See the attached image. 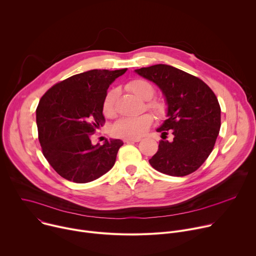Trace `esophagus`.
I'll return each instance as SVG.
<instances>
[{
	"mask_svg": "<svg viewBox=\"0 0 256 256\" xmlns=\"http://www.w3.org/2000/svg\"><path fill=\"white\" fill-rule=\"evenodd\" d=\"M140 140V138H124V142H138Z\"/></svg>",
	"mask_w": 256,
	"mask_h": 256,
	"instance_id": "1",
	"label": "esophagus"
}]
</instances>
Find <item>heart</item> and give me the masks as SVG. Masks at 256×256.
I'll use <instances>...</instances> for the list:
<instances>
[{"label": "heart", "mask_w": 256, "mask_h": 256, "mask_svg": "<svg viewBox=\"0 0 256 256\" xmlns=\"http://www.w3.org/2000/svg\"><path fill=\"white\" fill-rule=\"evenodd\" d=\"M128 89L142 100H147L146 106L153 112L158 118L166 114V104L158 99H151L155 94L154 86L144 79H134L126 85ZM118 96L116 89H109L102 102L103 114L108 118L116 116V99ZM153 122V116L150 114H144L138 116H126L118 120L112 126V132L116 138H136L142 136Z\"/></svg>", "instance_id": "obj_1"}]
</instances>
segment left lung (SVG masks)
I'll return each instance as SVG.
<instances>
[{
  "mask_svg": "<svg viewBox=\"0 0 256 256\" xmlns=\"http://www.w3.org/2000/svg\"><path fill=\"white\" fill-rule=\"evenodd\" d=\"M136 72L156 83L168 104V118L157 130L162 140L149 160L151 166L170 176L194 172L212 153L220 132L221 107L216 96L200 78L168 64ZM169 131L174 136L172 142L166 140Z\"/></svg>",
  "mask_w": 256,
  "mask_h": 256,
  "instance_id": "1",
  "label": "left lung"
}]
</instances>
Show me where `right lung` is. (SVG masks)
Here are the masks:
<instances>
[{
    "label": "right lung",
    "mask_w": 256,
    "mask_h": 256,
    "mask_svg": "<svg viewBox=\"0 0 256 256\" xmlns=\"http://www.w3.org/2000/svg\"><path fill=\"white\" fill-rule=\"evenodd\" d=\"M126 68L91 70L54 84L36 108L42 154L62 177L87 184L110 170L120 140L93 146L91 134L105 122L102 102L107 89Z\"/></svg>",
    "instance_id": "obj_1"
}]
</instances>
